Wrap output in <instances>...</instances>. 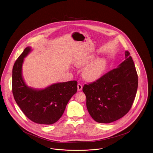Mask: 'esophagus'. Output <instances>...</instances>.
<instances>
[{
	"label": "esophagus",
	"instance_id": "esophagus-1",
	"mask_svg": "<svg viewBox=\"0 0 153 153\" xmlns=\"http://www.w3.org/2000/svg\"><path fill=\"white\" fill-rule=\"evenodd\" d=\"M77 89H78V91H80L82 90V85L81 84L79 83V84H77Z\"/></svg>",
	"mask_w": 153,
	"mask_h": 153
}]
</instances>
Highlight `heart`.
I'll list each match as a JSON object with an SVG mask.
<instances>
[{
  "instance_id": "heart-1",
  "label": "heart",
  "mask_w": 153,
  "mask_h": 153,
  "mask_svg": "<svg viewBox=\"0 0 153 153\" xmlns=\"http://www.w3.org/2000/svg\"><path fill=\"white\" fill-rule=\"evenodd\" d=\"M93 58L94 56L91 55L81 56L75 61V64L77 67L85 66L92 61ZM106 66V62L104 59H96L86 66L83 71V76L85 79L91 81L98 79L103 74Z\"/></svg>"
}]
</instances>
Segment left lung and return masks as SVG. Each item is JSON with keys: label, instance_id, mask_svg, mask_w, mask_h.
Here are the masks:
<instances>
[{"label": "left lung", "instance_id": "1", "mask_svg": "<svg viewBox=\"0 0 153 153\" xmlns=\"http://www.w3.org/2000/svg\"><path fill=\"white\" fill-rule=\"evenodd\" d=\"M118 67L83 86L87 109L96 122L108 123L119 120L128 113L134 102L138 74L128 51L125 60Z\"/></svg>", "mask_w": 153, "mask_h": 153}]
</instances>
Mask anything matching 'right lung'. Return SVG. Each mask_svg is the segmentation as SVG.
I'll return each instance as SVG.
<instances>
[{
	"label": "right lung",
	"instance_id": "1",
	"mask_svg": "<svg viewBox=\"0 0 153 153\" xmlns=\"http://www.w3.org/2000/svg\"><path fill=\"white\" fill-rule=\"evenodd\" d=\"M31 51L28 47L19 56L12 69L13 97L25 116L33 122L51 125L62 116L68 101L77 91V81L57 83L42 90L26 85L22 75L24 58Z\"/></svg>",
	"mask_w": 153,
	"mask_h": 153
}]
</instances>
